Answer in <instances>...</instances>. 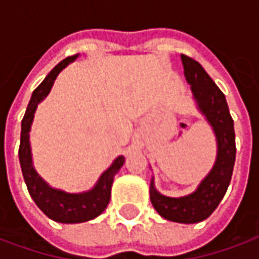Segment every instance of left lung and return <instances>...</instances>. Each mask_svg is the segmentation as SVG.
<instances>
[{
    "label": "left lung",
    "instance_id": "left-lung-1",
    "mask_svg": "<svg viewBox=\"0 0 259 259\" xmlns=\"http://www.w3.org/2000/svg\"><path fill=\"white\" fill-rule=\"evenodd\" d=\"M184 74L191 85L199 111L213 127L218 142V157L211 171L191 195L168 198L150 184V200L160 216L178 223H199L210 216L230 185L236 161V135L226 97L198 61L181 54Z\"/></svg>",
    "mask_w": 259,
    "mask_h": 259
}]
</instances>
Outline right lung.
<instances>
[{
    "instance_id": "obj_1",
    "label": "right lung",
    "mask_w": 259,
    "mask_h": 259,
    "mask_svg": "<svg viewBox=\"0 0 259 259\" xmlns=\"http://www.w3.org/2000/svg\"><path fill=\"white\" fill-rule=\"evenodd\" d=\"M78 57V54L67 57L60 61L53 70L48 74V77L41 81V84L36 88L32 98L29 101L28 108L22 119L21 127V144H19V162L22 168L23 180L28 186V191L32 199L35 200L37 207L48 218L59 223H82L92 220L99 216L106 209L111 200V189L113 178L124 164V157L119 155L112 165L99 177L97 185L91 191L82 193H67L60 189H54L49 186L39 177L32 164V153L29 143V132L33 122L37 104L48 97V94L53 87L56 77L61 70Z\"/></svg>"
}]
</instances>
